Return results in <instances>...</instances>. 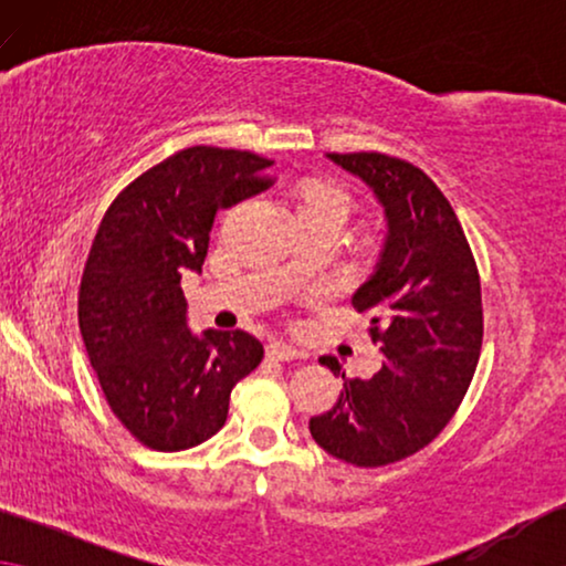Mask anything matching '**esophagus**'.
Returning <instances> with one entry per match:
<instances>
[{"instance_id":"obj_1","label":"esophagus","mask_w":566,"mask_h":566,"mask_svg":"<svg viewBox=\"0 0 566 566\" xmlns=\"http://www.w3.org/2000/svg\"><path fill=\"white\" fill-rule=\"evenodd\" d=\"M268 355H270V358H275V360H298L304 353L296 350L293 345L281 343V339H273V343L268 345Z\"/></svg>"}]
</instances>
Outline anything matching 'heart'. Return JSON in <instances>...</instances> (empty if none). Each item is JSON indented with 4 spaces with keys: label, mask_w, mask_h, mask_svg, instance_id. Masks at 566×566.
Returning a JSON list of instances; mask_svg holds the SVG:
<instances>
[{
    "label": "heart",
    "mask_w": 566,
    "mask_h": 566,
    "mask_svg": "<svg viewBox=\"0 0 566 566\" xmlns=\"http://www.w3.org/2000/svg\"><path fill=\"white\" fill-rule=\"evenodd\" d=\"M347 211H350V198L339 188L314 182L301 190L298 213H335L339 219H345Z\"/></svg>",
    "instance_id": "heart-1"
}]
</instances>
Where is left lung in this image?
<instances>
[{
	"label": "left lung",
	"mask_w": 566,
	"mask_h": 566,
	"mask_svg": "<svg viewBox=\"0 0 566 566\" xmlns=\"http://www.w3.org/2000/svg\"><path fill=\"white\" fill-rule=\"evenodd\" d=\"M384 208L374 275L353 293L370 312L381 370L345 378L337 405L308 420L312 438L353 467H386L436 440L474 378L482 350V285L451 203L420 167L378 151L327 154ZM339 374L335 358H319Z\"/></svg>",
	"instance_id": "8db88e82"
}]
</instances>
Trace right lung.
Instances as JSON below:
<instances>
[{"mask_svg":"<svg viewBox=\"0 0 566 566\" xmlns=\"http://www.w3.org/2000/svg\"><path fill=\"white\" fill-rule=\"evenodd\" d=\"M265 157L190 146L113 200L80 285V329L97 381L130 436L185 451L223 428L237 381L260 366L250 332L188 329L182 275L200 273L216 211L270 185Z\"/></svg>","mask_w":566,"mask_h":566,"instance_id":"obj_1","label":"right lung"}]
</instances>
